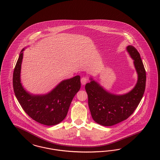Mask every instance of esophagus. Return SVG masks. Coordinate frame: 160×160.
<instances>
[{"instance_id":"obj_1","label":"esophagus","mask_w":160,"mask_h":160,"mask_svg":"<svg viewBox=\"0 0 160 160\" xmlns=\"http://www.w3.org/2000/svg\"><path fill=\"white\" fill-rule=\"evenodd\" d=\"M88 79L87 77H83L81 78V83L83 85L86 84V83H88Z\"/></svg>"}]
</instances>
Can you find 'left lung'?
Instances as JSON below:
<instances>
[{"label": "left lung", "instance_id": "obj_1", "mask_svg": "<svg viewBox=\"0 0 160 160\" xmlns=\"http://www.w3.org/2000/svg\"><path fill=\"white\" fill-rule=\"evenodd\" d=\"M127 51L133 60L138 74L137 83L132 90L124 94H115L106 91L92 78L85 86L92 118L98 124L110 127L128 119L138 107L143 97L146 84V72L140 54L132 45Z\"/></svg>", "mask_w": 160, "mask_h": 160}]
</instances>
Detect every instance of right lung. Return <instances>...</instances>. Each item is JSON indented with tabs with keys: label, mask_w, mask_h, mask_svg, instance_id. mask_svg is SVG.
<instances>
[{
	"label": "right lung",
	"mask_w": 160,
	"mask_h": 160,
	"mask_svg": "<svg viewBox=\"0 0 160 160\" xmlns=\"http://www.w3.org/2000/svg\"><path fill=\"white\" fill-rule=\"evenodd\" d=\"M24 50L19 54L13 74V86L16 98L22 109L34 121L47 126L57 125L66 117L72 100L81 87L80 77L76 76L62 80L48 93H29L23 88L21 82Z\"/></svg>",
	"instance_id": "add662e5"
}]
</instances>
